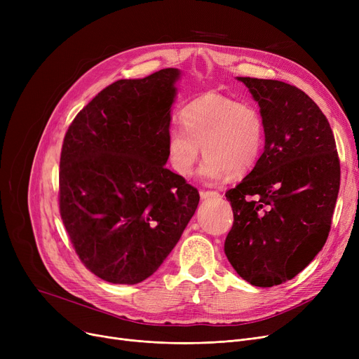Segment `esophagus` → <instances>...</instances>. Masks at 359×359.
I'll return each mask as SVG.
<instances>
[{
    "mask_svg": "<svg viewBox=\"0 0 359 359\" xmlns=\"http://www.w3.org/2000/svg\"><path fill=\"white\" fill-rule=\"evenodd\" d=\"M202 199H211V198H219V194L215 191H201Z\"/></svg>",
    "mask_w": 359,
    "mask_h": 359,
    "instance_id": "obj_1",
    "label": "esophagus"
}]
</instances>
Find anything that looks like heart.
<instances>
[{
    "instance_id": "obj_1",
    "label": "heart",
    "mask_w": 359,
    "mask_h": 359,
    "mask_svg": "<svg viewBox=\"0 0 359 359\" xmlns=\"http://www.w3.org/2000/svg\"><path fill=\"white\" fill-rule=\"evenodd\" d=\"M183 128L167 130V160L180 176H189L202 153L199 175L217 182L243 176L259 161L265 147V121L256 106L218 93H205L182 111Z\"/></svg>"
}]
</instances>
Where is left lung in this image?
<instances>
[{
  "label": "left lung",
  "instance_id": "8db88e82",
  "mask_svg": "<svg viewBox=\"0 0 359 359\" xmlns=\"http://www.w3.org/2000/svg\"><path fill=\"white\" fill-rule=\"evenodd\" d=\"M265 121V149L225 194L234 222L224 252L255 287L292 279L327 240L341 184V164L323 111L295 86L237 77Z\"/></svg>",
  "mask_w": 359,
  "mask_h": 359
}]
</instances>
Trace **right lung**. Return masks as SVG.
Wrapping results in <instances>:
<instances>
[{"label":"right lung","mask_w":359,"mask_h":359,"mask_svg":"<svg viewBox=\"0 0 359 359\" xmlns=\"http://www.w3.org/2000/svg\"><path fill=\"white\" fill-rule=\"evenodd\" d=\"M177 68L119 80L69 125L60 161V212L84 266L111 284L153 275L194 217L199 194L165 168Z\"/></svg>","instance_id":"obj_1"}]
</instances>
